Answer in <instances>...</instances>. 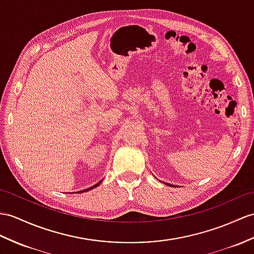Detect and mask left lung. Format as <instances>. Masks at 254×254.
<instances>
[{"mask_svg": "<svg viewBox=\"0 0 254 254\" xmlns=\"http://www.w3.org/2000/svg\"><path fill=\"white\" fill-rule=\"evenodd\" d=\"M166 184H167V185H169V187H172V185H171V184H168V183H166Z\"/></svg>", "mask_w": 254, "mask_h": 254, "instance_id": "left-lung-1", "label": "left lung"}]
</instances>
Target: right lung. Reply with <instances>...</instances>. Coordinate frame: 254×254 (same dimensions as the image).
Listing matches in <instances>:
<instances>
[{
    "mask_svg": "<svg viewBox=\"0 0 254 254\" xmlns=\"http://www.w3.org/2000/svg\"><path fill=\"white\" fill-rule=\"evenodd\" d=\"M102 181H100V182H98L96 185H94V187H91V188H89V189H86V190H80L79 193H84V191H87V190H92V189H95V188H97L99 184H100Z\"/></svg>",
    "mask_w": 254,
    "mask_h": 254,
    "instance_id": "right-lung-1",
    "label": "right lung"
}]
</instances>
